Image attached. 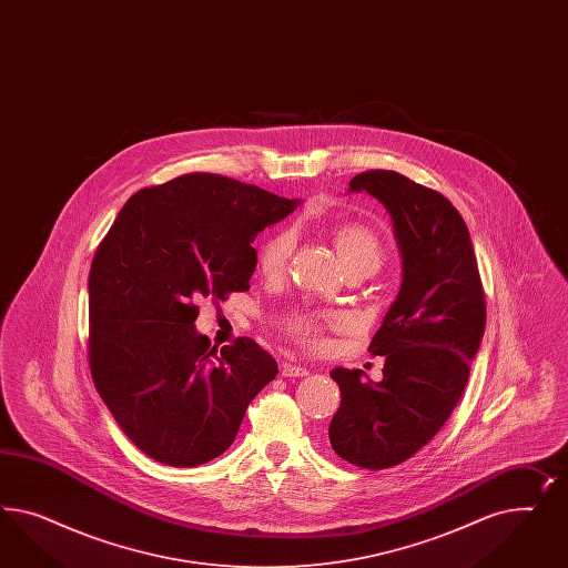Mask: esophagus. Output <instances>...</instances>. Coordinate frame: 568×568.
Wrapping results in <instances>:
<instances>
[{"label": "esophagus", "instance_id": "obj_1", "mask_svg": "<svg viewBox=\"0 0 568 568\" xmlns=\"http://www.w3.org/2000/svg\"><path fill=\"white\" fill-rule=\"evenodd\" d=\"M281 373H283V377H306V375H308V368H306V366H302V364L285 362Z\"/></svg>", "mask_w": 568, "mask_h": 568}]
</instances>
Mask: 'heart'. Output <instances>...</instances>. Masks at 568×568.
I'll return each instance as SVG.
<instances>
[{"label":"heart","mask_w":568,"mask_h":568,"mask_svg":"<svg viewBox=\"0 0 568 568\" xmlns=\"http://www.w3.org/2000/svg\"><path fill=\"white\" fill-rule=\"evenodd\" d=\"M327 235L337 256L344 264L345 273L373 275L385 258V247L377 231L361 221H337L327 226ZM293 252V235L278 231L262 243L258 252V268L266 278H278L285 273ZM345 323L342 314H306L290 321L287 331L297 342L321 345L323 331Z\"/></svg>","instance_id":"1"}]
</instances>
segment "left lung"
<instances>
[{
  "mask_svg": "<svg viewBox=\"0 0 568 568\" xmlns=\"http://www.w3.org/2000/svg\"><path fill=\"white\" fill-rule=\"evenodd\" d=\"M349 191L387 207L404 275L368 345L385 356L383 378L331 371L342 404L328 439L349 465L381 470L427 446L463 397L485 331V293L466 223L442 193L394 171L361 172Z\"/></svg>",
  "mask_w": 568,
  "mask_h": 568,
  "instance_id": "obj_1",
  "label": "left lung"
}]
</instances>
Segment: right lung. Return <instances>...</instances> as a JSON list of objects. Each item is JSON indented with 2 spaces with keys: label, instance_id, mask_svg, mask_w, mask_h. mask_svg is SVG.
<instances>
[{
  "label": "right lung",
  "instance_id": "add662e5",
  "mask_svg": "<svg viewBox=\"0 0 568 568\" xmlns=\"http://www.w3.org/2000/svg\"><path fill=\"white\" fill-rule=\"evenodd\" d=\"M297 200L193 172L138 191L89 273V366L124 435L162 465H204L235 442L278 368L254 339L219 352L195 331L197 300L247 292L260 231Z\"/></svg>",
  "mask_w": 568,
  "mask_h": 568
}]
</instances>
